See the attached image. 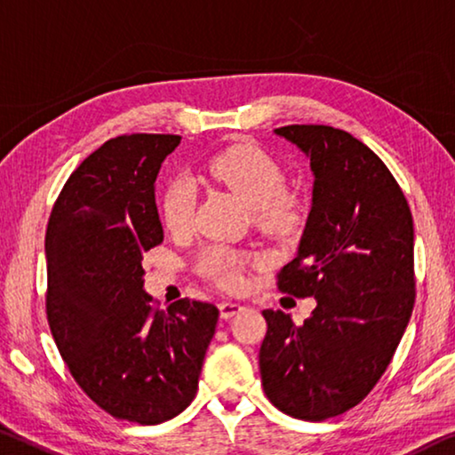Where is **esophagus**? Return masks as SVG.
I'll list each match as a JSON object with an SVG mask.
<instances>
[{
	"label": "esophagus",
	"mask_w": 455,
	"mask_h": 455,
	"mask_svg": "<svg viewBox=\"0 0 455 455\" xmlns=\"http://www.w3.org/2000/svg\"><path fill=\"white\" fill-rule=\"evenodd\" d=\"M242 309H243V305L237 303V300H221V303H220V315H221V319L234 317L235 313H240Z\"/></svg>",
	"instance_id": "1"
}]
</instances>
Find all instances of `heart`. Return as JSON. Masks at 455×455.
<instances>
[{
  "label": "heart",
  "instance_id": "heart-1",
  "mask_svg": "<svg viewBox=\"0 0 455 455\" xmlns=\"http://www.w3.org/2000/svg\"><path fill=\"white\" fill-rule=\"evenodd\" d=\"M207 172L246 204L260 228L275 234L292 232L303 218L299 195L284 188V171L276 158L254 144H235L207 163ZM197 188L188 177L172 179L163 195V223L172 234L191 228ZM250 256L228 246H212L201 254V272L223 286H237Z\"/></svg>",
  "mask_w": 455,
  "mask_h": 455
}]
</instances>
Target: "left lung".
<instances>
[{"label": "left lung", "instance_id": "left-lung-1", "mask_svg": "<svg viewBox=\"0 0 455 455\" xmlns=\"http://www.w3.org/2000/svg\"><path fill=\"white\" fill-rule=\"evenodd\" d=\"M311 160L313 199L278 289L315 297L303 325L262 311L260 376L283 413L325 421L355 407L393 360L415 305L413 215L387 164L344 130L284 125Z\"/></svg>", "mask_w": 455, "mask_h": 455}]
</instances>
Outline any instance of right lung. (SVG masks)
<instances>
[{
    "label": "right lung",
    "instance_id": "add662e5",
    "mask_svg": "<svg viewBox=\"0 0 455 455\" xmlns=\"http://www.w3.org/2000/svg\"><path fill=\"white\" fill-rule=\"evenodd\" d=\"M180 136L108 140L62 187L46 228V315L76 384L116 419L158 425L197 395L220 311L144 291L142 251L164 232L155 183Z\"/></svg>",
    "mask_w": 455,
    "mask_h": 455
}]
</instances>
